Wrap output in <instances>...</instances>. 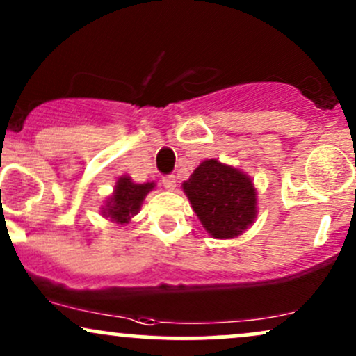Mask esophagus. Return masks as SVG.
<instances>
[{"mask_svg": "<svg viewBox=\"0 0 356 356\" xmlns=\"http://www.w3.org/2000/svg\"><path fill=\"white\" fill-rule=\"evenodd\" d=\"M175 177L174 175H167V177L162 179V184H164V187L167 191H174L175 189Z\"/></svg>", "mask_w": 356, "mask_h": 356, "instance_id": "esophagus-1", "label": "esophagus"}]
</instances>
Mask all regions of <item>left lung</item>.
<instances>
[{"label":"left lung","instance_id":"obj_1","mask_svg":"<svg viewBox=\"0 0 356 356\" xmlns=\"http://www.w3.org/2000/svg\"><path fill=\"white\" fill-rule=\"evenodd\" d=\"M184 194L216 239H234L246 232L257 218L254 182L238 167L207 159L182 182Z\"/></svg>","mask_w":356,"mask_h":356}]
</instances>
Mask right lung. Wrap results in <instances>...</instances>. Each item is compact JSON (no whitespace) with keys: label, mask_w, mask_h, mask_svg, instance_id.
I'll list each match as a JSON object with an SVG mask.
<instances>
[{"label":"right lung","mask_w":356,"mask_h":356,"mask_svg":"<svg viewBox=\"0 0 356 356\" xmlns=\"http://www.w3.org/2000/svg\"><path fill=\"white\" fill-rule=\"evenodd\" d=\"M155 189V182H134L129 175H120L117 179L113 192L105 199L104 206L100 207L102 216L112 222L129 224L134 216L138 214L145 195Z\"/></svg>","instance_id":"1"}]
</instances>
